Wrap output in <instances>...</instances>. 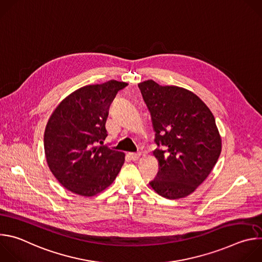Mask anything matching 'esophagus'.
<instances>
[{"label": "esophagus", "mask_w": 262, "mask_h": 262, "mask_svg": "<svg viewBox=\"0 0 262 262\" xmlns=\"http://www.w3.org/2000/svg\"><path fill=\"white\" fill-rule=\"evenodd\" d=\"M141 152H138V154H134V152H129L128 154V157L132 161H138L140 158H141Z\"/></svg>", "instance_id": "obj_1"}]
</instances>
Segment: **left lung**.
<instances>
[{
  "mask_svg": "<svg viewBox=\"0 0 262 262\" xmlns=\"http://www.w3.org/2000/svg\"><path fill=\"white\" fill-rule=\"evenodd\" d=\"M138 86L159 146L154 156L160 170L149 184L167 199L189 196L209 175L222 150L214 117L196 94L184 88L161 86L152 80Z\"/></svg>",
  "mask_w": 262,
  "mask_h": 262,
  "instance_id": "1",
  "label": "left lung"
}]
</instances>
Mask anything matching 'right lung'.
Masks as SVG:
<instances>
[{
  "mask_svg": "<svg viewBox=\"0 0 262 262\" xmlns=\"http://www.w3.org/2000/svg\"><path fill=\"white\" fill-rule=\"evenodd\" d=\"M126 86L111 80L82 87L53 112L45 132V152L50 170L68 191L95 196L120 172L125 155L102 144L107 136L108 107L117 92Z\"/></svg>",
  "mask_w": 262,
  "mask_h": 262,
  "instance_id": "1",
  "label": "right lung"
}]
</instances>
